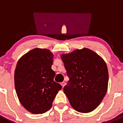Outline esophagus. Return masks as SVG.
Returning a JSON list of instances; mask_svg holds the SVG:
<instances>
[{
  "label": "esophagus",
  "instance_id": "34e87169",
  "mask_svg": "<svg viewBox=\"0 0 123 123\" xmlns=\"http://www.w3.org/2000/svg\"><path fill=\"white\" fill-rule=\"evenodd\" d=\"M65 84H66V82H61V85H62V87H63L65 86Z\"/></svg>",
  "mask_w": 123,
  "mask_h": 123
}]
</instances>
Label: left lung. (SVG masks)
<instances>
[{"label": "left lung", "mask_w": 123, "mask_h": 123, "mask_svg": "<svg viewBox=\"0 0 123 123\" xmlns=\"http://www.w3.org/2000/svg\"><path fill=\"white\" fill-rule=\"evenodd\" d=\"M69 81L63 88L71 106L89 113L100 105L108 89V71L100 56L87 48L62 54Z\"/></svg>", "instance_id": "left-lung-1"}]
</instances>
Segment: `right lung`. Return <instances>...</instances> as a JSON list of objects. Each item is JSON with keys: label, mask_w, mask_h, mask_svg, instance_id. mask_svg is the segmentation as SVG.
<instances>
[{"label": "right lung", "mask_w": 123, "mask_h": 123, "mask_svg": "<svg viewBox=\"0 0 123 123\" xmlns=\"http://www.w3.org/2000/svg\"><path fill=\"white\" fill-rule=\"evenodd\" d=\"M54 55L48 49L36 48L22 56L15 70V87L21 105L33 114L50 109L62 86L54 81L51 68Z\"/></svg>", "instance_id": "obj_1"}]
</instances>
